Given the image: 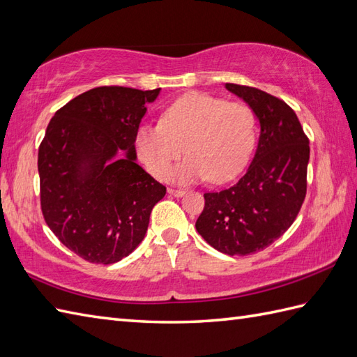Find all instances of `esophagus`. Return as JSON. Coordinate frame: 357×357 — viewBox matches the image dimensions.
Here are the masks:
<instances>
[{
    "label": "esophagus",
    "mask_w": 357,
    "mask_h": 357,
    "mask_svg": "<svg viewBox=\"0 0 357 357\" xmlns=\"http://www.w3.org/2000/svg\"><path fill=\"white\" fill-rule=\"evenodd\" d=\"M168 194L174 195V197H183L186 192H185L183 189H172V188H169L168 189Z\"/></svg>",
    "instance_id": "esophagus-1"
}]
</instances>
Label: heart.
<instances>
[{
    "label": "heart",
    "mask_w": 357,
    "mask_h": 357,
    "mask_svg": "<svg viewBox=\"0 0 357 357\" xmlns=\"http://www.w3.org/2000/svg\"><path fill=\"white\" fill-rule=\"evenodd\" d=\"M256 136L257 119L248 104L190 92L162 112L160 123L139 127L135 146L155 178L168 176L185 149L188 159L172 177L180 183L207 178L220 185L245 168Z\"/></svg>",
    "instance_id": "1"
}]
</instances>
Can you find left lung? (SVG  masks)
<instances>
[{
  "instance_id": "8db88e82",
  "label": "left lung",
  "mask_w": 357,
  "mask_h": 357,
  "mask_svg": "<svg viewBox=\"0 0 357 357\" xmlns=\"http://www.w3.org/2000/svg\"><path fill=\"white\" fill-rule=\"evenodd\" d=\"M225 88L253 109L259 144L236 185L204 194L195 227L221 253L247 256L271 245L297 218L307 188L309 139L284 101L250 86Z\"/></svg>"
}]
</instances>
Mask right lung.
I'll list each match as a JSON object with an SVG mask.
<instances>
[{
  "label": "right lung",
  "mask_w": 357,
  "mask_h": 357,
  "mask_svg": "<svg viewBox=\"0 0 357 357\" xmlns=\"http://www.w3.org/2000/svg\"><path fill=\"white\" fill-rule=\"evenodd\" d=\"M159 92L91 89L54 113L40 142L43 218L66 248L91 264H115L132 253L167 194L136 163L135 146L145 104Z\"/></svg>",
  "instance_id": "1"
}]
</instances>
